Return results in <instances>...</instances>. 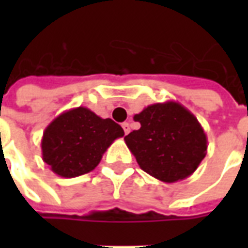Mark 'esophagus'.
<instances>
[{
  "label": "esophagus",
  "instance_id": "obj_1",
  "mask_svg": "<svg viewBox=\"0 0 248 248\" xmlns=\"http://www.w3.org/2000/svg\"><path fill=\"white\" fill-rule=\"evenodd\" d=\"M122 129H124V134H129V133H130V124H129V122H124V124H122Z\"/></svg>",
  "mask_w": 248,
  "mask_h": 248
}]
</instances>
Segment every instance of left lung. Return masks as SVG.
<instances>
[{
	"instance_id": "1",
	"label": "left lung",
	"mask_w": 248,
	"mask_h": 248,
	"mask_svg": "<svg viewBox=\"0 0 248 248\" xmlns=\"http://www.w3.org/2000/svg\"><path fill=\"white\" fill-rule=\"evenodd\" d=\"M140 129L124 137L140 167L165 183L186 179L207 154V137L197 117L175 101L154 103L134 115Z\"/></svg>"
}]
</instances>
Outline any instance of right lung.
<instances>
[{"label":"right lung","instance_id":"obj_1","mask_svg":"<svg viewBox=\"0 0 248 248\" xmlns=\"http://www.w3.org/2000/svg\"><path fill=\"white\" fill-rule=\"evenodd\" d=\"M124 135V129L110 118H101L82 106L70 108L44 131L42 159L60 177H79L93 171L110 145Z\"/></svg>","mask_w":248,"mask_h":248}]
</instances>
